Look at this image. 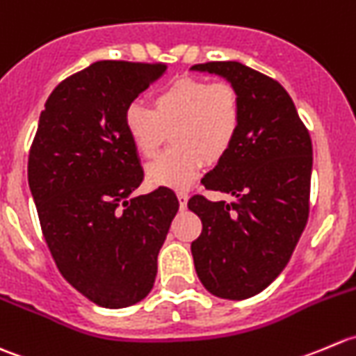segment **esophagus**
<instances>
[{
    "mask_svg": "<svg viewBox=\"0 0 356 356\" xmlns=\"http://www.w3.org/2000/svg\"><path fill=\"white\" fill-rule=\"evenodd\" d=\"M177 195H178V200H179V207H181V209H185L186 200H188V192H186V190H178Z\"/></svg>",
    "mask_w": 356,
    "mask_h": 356,
    "instance_id": "34e87169",
    "label": "esophagus"
}]
</instances>
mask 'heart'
<instances>
[{
	"label": "heart",
	"mask_w": 356,
	"mask_h": 356,
	"mask_svg": "<svg viewBox=\"0 0 356 356\" xmlns=\"http://www.w3.org/2000/svg\"><path fill=\"white\" fill-rule=\"evenodd\" d=\"M152 107L129 104L124 128L136 152L147 159L156 156L168 131H173L175 149L147 168L154 185H190L204 161L218 163L230 152L241 131V95L227 81L178 77L154 95Z\"/></svg>",
	"instance_id": "obj_1"
}]
</instances>
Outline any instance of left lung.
Here are the masks:
<instances>
[{
    "label": "left lung",
    "mask_w": 356,
    "mask_h": 356,
    "mask_svg": "<svg viewBox=\"0 0 356 356\" xmlns=\"http://www.w3.org/2000/svg\"><path fill=\"white\" fill-rule=\"evenodd\" d=\"M192 70L218 74L237 88L242 124L230 152L202 178L234 202L193 195L202 221L192 242L195 272L211 294L248 299L280 275L309 213L312 138L282 84L241 62H207Z\"/></svg>",
    "instance_id": "obj_1"
}]
</instances>
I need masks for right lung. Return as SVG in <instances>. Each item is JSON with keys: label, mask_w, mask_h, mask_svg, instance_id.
Here are the masks:
<instances>
[{"label": "right lung", "mask_w": 356, "mask_h": 356, "mask_svg": "<svg viewBox=\"0 0 356 356\" xmlns=\"http://www.w3.org/2000/svg\"><path fill=\"white\" fill-rule=\"evenodd\" d=\"M166 63L100 60L51 91L31 145L27 178L63 279L95 305L126 308L152 291L157 254L179 202L159 186L131 197L143 170L124 111Z\"/></svg>", "instance_id": "obj_1"}]
</instances>
